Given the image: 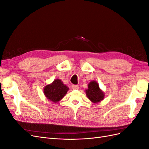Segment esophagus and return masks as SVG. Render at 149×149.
Instances as JSON below:
<instances>
[{"label":"esophagus","instance_id":"1","mask_svg":"<svg viewBox=\"0 0 149 149\" xmlns=\"http://www.w3.org/2000/svg\"><path fill=\"white\" fill-rule=\"evenodd\" d=\"M72 88L73 89H79V86L78 85H72Z\"/></svg>","mask_w":149,"mask_h":149}]
</instances>
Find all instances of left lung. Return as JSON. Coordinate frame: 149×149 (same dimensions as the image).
<instances>
[{
	"label": "left lung",
	"instance_id": "obj_1",
	"mask_svg": "<svg viewBox=\"0 0 149 149\" xmlns=\"http://www.w3.org/2000/svg\"><path fill=\"white\" fill-rule=\"evenodd\" d=\"M86 94L89 100L93 103H98L104 98V93L100 88L96 81H91L88 84V89L86 90Z\"/></svg>",
	"mask_w": 149,
	"mask_h": 149
}]
</instances>
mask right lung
Here are the masks:
<instances>
[{"label": "right lung", "instance_id": "add662e5", "mask_svg": "<svg viewBox=\"0 0 149 149\" xmlns=\"http://www.w3.org/2000/svg\"><path fill=\"white\" fill-rule=\"evenodd\" d=\"M69 90L67 86L59 79L54 80L53 83L47 85L43 89L44 94L50 101L56 103L63 97Z\"/></svg>", "mask_w": 149, "mask_h": 149}]
</instances>
